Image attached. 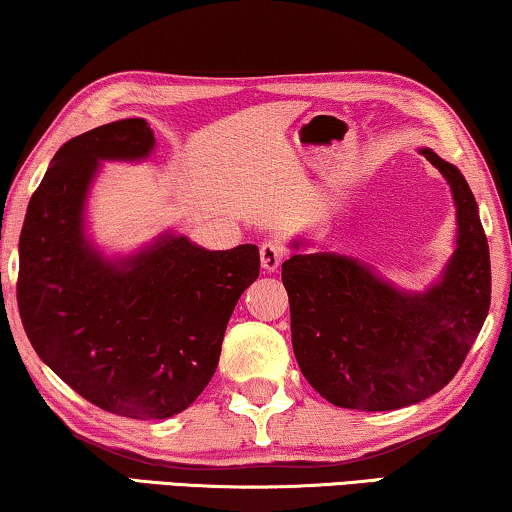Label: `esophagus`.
Here are the masks:
<instances>
[{
	"instance_id": "34e87169",
	"label": "esophagus",
	"mask_w": 512,
	"mask_h": 512,
	"mask_svg": "<svg viewBox=\"0 0 512 512\" xmlns=\"http://www.w3.org/2000/svg\"><path fill=\"white\" fill-rule=\"evenodd\" d=\"M286 254H289V249H286L284 242L268 240V242L261 244V263L268 272H275L279 265H282Z\"/></svg>"
}]
</instances>
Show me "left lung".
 <instances>
[{
  "instance_id": "left-lung-1",
  "label": "left lung",
  "mask_w": 512,
  "mask_h": 512,
  "mask_svg": "<svg viewBox=\"0 0 512 512\" xmlns=\"http://www.w3.org/2000/svg\"><path fill=\"white\" fill-rule=\"evenodd\" d=\"M422 153L443 172L457 205V251L440 284L408 296L338 254L282 263L296 361L340 408L398 410L433 396L457 375L487 319L492 265L478 205L457 167Z\"/></svg>"
}]
</instances>
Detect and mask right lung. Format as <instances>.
<instances>
[{
  "label": "right lung",
  "instance_id": "1",
  "mask_svg": "<svg viewBox=\"0 0 512 512\" xmlns=\"http://www.w3.org/2000/svg\"><path fill=\"white\" fill-rule=\"evenodd\" d=\"M156 144L144 118L69 139L27 205L18 312L39 359L97 408L132 419L186 410L219 366L237 300L258 279L256 244L228 251L163 237L109 263L83 237L97 160H137Z\"/></svg>",
  "mask_w": 512,
  "mask_h": 512
}]
</instances>
